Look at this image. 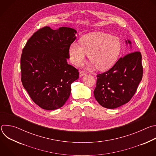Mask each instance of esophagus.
Masks as SVG:
<instances>
[{"mask_svg":"<svg viewBox=\"0 0 156 156\" xmlns=\"http://www.w3.org/2000/svg\"><path fill=\"white\" fill-rule=\"evenodd\" d=\"M85 75H86V72L84 71L81 70V71L80 72V76H84Z\"/></svg>","mask_w":156,"mask_h":156,"instance_id":"34e87169","label":"esophagus"}]
</instances>
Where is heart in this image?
<instances>
[{"instance_id":"obj_1","label":"heart","mask_w":156,"mask_h":156,"mask_svg":"<svg viewBox=\"0 0 156 156\" xmlns=\"http://www.w3.org/2000/svg\"><path fill=\"white\" fill-rule=\"evenodd\" d=\"M81 45L73 42L69 48L71 62L79 65L88 58L101 70L108 69L117 60L122 48L120 40L116 37L99 32L89 33L80 39Z\"/></svg>"}]
</instances>
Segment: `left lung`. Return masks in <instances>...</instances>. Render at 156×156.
Returning a JSON list of instances; mask_svg holds the SVG:
<instances>
[{"mask_svg":"<svg viewBox=\"0 0 156 156\" xmlns=\"http://www.w3.org/2000/svg\"><path fill=\"white\" fill-rule=\"evenodd\" d=\"M141 59L140 51L131 52L120 58L110 70L97 75L94 94L101 105L115 108L131 100L143 78Z\"/></svg>","mask_w":156,"mask_h":156,"instance_id":"8db88e82","label":"left lung"}]
</instances>
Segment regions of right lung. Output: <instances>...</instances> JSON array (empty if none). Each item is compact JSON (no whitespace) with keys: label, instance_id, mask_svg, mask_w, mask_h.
I'll return each mask as SVG.
<instances>
[{"label":"right lung","instance_id":"add662e5","mask_svg":"<svg viewBox=\"0 0 156 156\" xmlns=\"http://www.w3.org/2000/svg\"><path fill=\"white\" fill-rule=\"evenodd\" d=\"M76 33L71 28L54 30L44 27L32 35L22 51V84L33 102L43 109L62 107L70 95L71 84L79 78L78 70L66 61Z\"/></svg>","mask_w":156,"mask_h":156}]
</instances>
